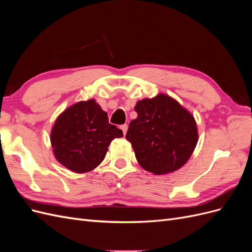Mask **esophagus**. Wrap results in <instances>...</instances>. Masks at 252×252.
I'll use <instances>...</instances> for the list:
<instances>
[{
	"label": "esophagus",
	"instance_id": "1",
	"mask_svg": "<svg viewBox=\"0 0 252 252\" xmlns=\"http://www.w3.org/2000/svg\"><path fill=\"white\" fill-rule=\"evenodd\" d=\"M121 129H122V131H123V133H124V135L127 133V130H128V125H126V124H124V125H122L121 126Z\"/></svg>",
	"mask_w": 252,
	"mask_h": 252
}]
</instances>
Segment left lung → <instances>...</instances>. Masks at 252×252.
<instances>
[{
  "mask_svg": "<svg viewBox=\"0 0 252 252\" xmlns=\"http://www.w3.org/2000/svg\"><path fill=\"white\" fill-rule=\"evenodd\" d=\"M134 110L126 139L142 168L162 175L184 166L199 140L191 112L166 94L138 101Z\"/></svg>",
  "mask_w": 252,
  "mask_h": 252,
  "instance_id": "1",
  "label": "left lung"
}]
</instances>
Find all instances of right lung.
Instances as JSON below:
<instances>
[{
    "mask_svg": "<svg viewBox=\"0 0 252 252\" xmlns=\"http://www.w3.org/2000/svg\"><path fill=\"white\" fill-rule=\"evenodd\" d=\"M122 136L123 131L109 124L107 112L90 98L59 114L51 128L50 143L60 164L73 172L85 173L103 162L110 142Z\"/></svg>",
    "mask_w": 252,
    "mask_h": 252,
    "instance_id": "add662e5",
    "label": "right lung"
}]
</instances>
